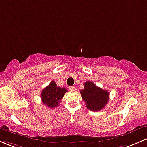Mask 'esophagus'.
Listing matches in <instances>:
<instances>
[{
  "mask_svg": "<svg viewBox=\"0 0 147 147\" xmlns=\"http://www.w3.org/2000/svg\"><path fill=\"white\" fill-rule=\"evenodd\" d=\"M69 90H70V91H74V90H75V86H70V87H69Z\"/></svg>",
  "mask_w": 147,
  "mask_h": 147,
  "instance_id": "1",
  "label": "esophagus"
}]
</instances>
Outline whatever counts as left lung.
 Returning <instances> with one entry per match:
<instances>
[{"label":"left lung","instance_id":"left-lung-1","mask_svg":"<svg viewBox=\"0 0 147 147\" xmlns=\"http://www.w3.org/2000/svg\"><path fill=\"white\" fill-rule=\"evenodd\" d=\"M83 90H81L82 99L85 101L87 109L92 111H99L104 109L109 102V93L107 90H103L88 81L84 83Z\"/></svg>","mask_w":147,"mask_h":147}]
</instances>
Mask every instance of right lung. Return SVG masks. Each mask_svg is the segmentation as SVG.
Segmentation results:
<instances>
[{
	"instance_id": "1",
	"label": "right lung",
	"mask_w": 147,
	"mask_h": 147,
	"mask_svg": "<svg viewBox=\"0 0 147 147\" xmlns=\"http://www.w3.org/2000/svg\"><path fill=\"white\" fill-rule=\"evenodd\" d=\"M65 88L58 87L56 82L52 81L41 92V100L43 104L52 109L59 106L61 99L67 92Z\"/></svg>"
}]
</instances>
